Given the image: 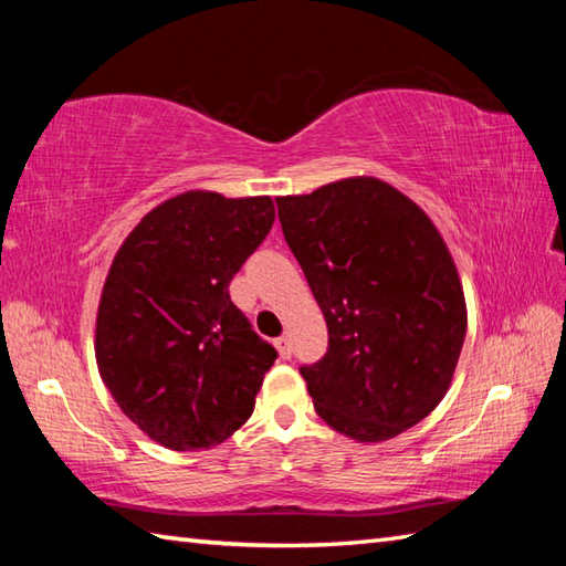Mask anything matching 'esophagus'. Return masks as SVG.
I'll return each mask as SVG.
<instances>
[{
	"mask_svg": "<svg viewBox=\"0 0 566 566\" xmlns=\"http://www.w3.org/2000/svg\"><path fill=\"white\" fill-rule=\"evenodd\" d=\"M274 347H276V353H280L282 359L292 357V343H290V338H284V335H282V338L274 340Z\"/></svg>",
	"mask_w": 566,
	"mask_h": 566,
	"instance_id": "obj_1",
	"label": "esophagus"
}]
</instances>
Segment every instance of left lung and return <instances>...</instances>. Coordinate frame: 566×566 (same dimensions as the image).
Masks as SVG:
<instances>
[{
	"label": "left lung",
	"mask_w": 566,
	"mask_h": 566,
	"mask_svg": "<svg viewBox=\"0 0 566 566\" xmlns=\"http://www.w3.org/2000/svg\"><path fill=\"white\" fill-rule=\"evenodd\" d=\"M286 245L328 326L302 367L318 416L355 442L420 423L448 394L467 333L460 272L436 223L377 177L276 197Z\"/></svg>",
	"instance_id": "1"
}]
</instances>
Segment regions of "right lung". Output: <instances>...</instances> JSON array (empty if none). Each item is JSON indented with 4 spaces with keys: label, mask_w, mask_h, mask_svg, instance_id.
<instances>
[{
    "label": "right lung",
    "mask_w": 566,
    "mask_h": 566,
    "mask_svg": "<svg viewBox=\"0 0 566 566\" xmlns=\"http://www.w3.org/2000/svg\"><path fill=\"white\" fill-rule=\"evenodd\" d=\"M272 223L270 197L189 189L143 216L114 255L94 357L118 408L167 450H209L252 416L276 350L228 284Z\"/></svg>",
    "instance_id": "1"
}]
</instances>
